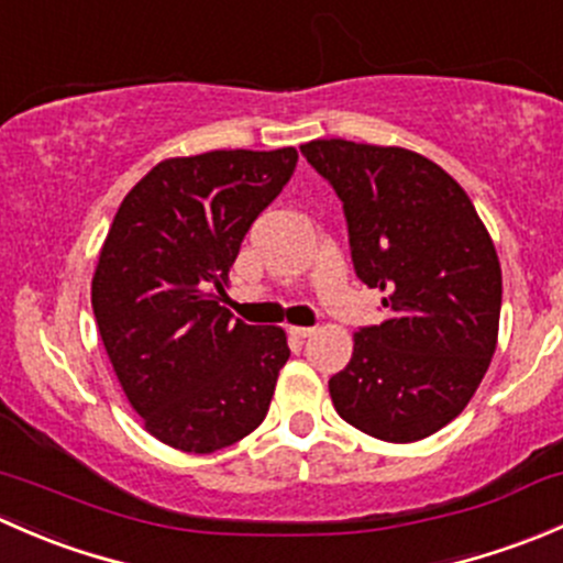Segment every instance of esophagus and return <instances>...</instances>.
<instances>
[{"instance_id": "obj_1", "label": "esophagus", "mask_w": 563, "mask_h": 563, "mask_svg": "<svg viewBox=\"0 0 563 563\" xmlns=\"http://www.w3.org/2000/svg\"><path fill=\"white\" fill-rule=\"evenodd\" d=\"M288 332L297 334V338H310L316 332V327H288Z\"/></svg>"}]
</instances>
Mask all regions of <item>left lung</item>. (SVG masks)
Listing matches in <instances>:
<instances>
[{
  "label": "left lung",
  "mask_w": 563,
  "mask_h": 563,
  "mask_svg": "<svg viewBox=\"0 0 563 563\" xmlns=\"http://www.w3.org/2000/svg\"><path fill=\"white\" fill-rule=\"evenodd\" d=\"M349 220L356 277L387 297L329 378L334 411L362 433L411 444L439 433L479 389L498 343L501 264L450 174L402 146L318 139L299 146Z\"/></svg>",
  "instance_id": "1"
}]
</instances>
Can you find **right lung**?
Masks as SVG:
<instances>
[{"mask_svg":"<svg viewBox=\"0 0 563 563\" xmlns=\"http://www.w3.org/2000/svg\"><path fill=\"white\" fill-rule=\"evenodd\" d=\"M297 150H214L161 161L119 203L92 277V310L146 433L190 455L264 422L291 351L280 327L220 305L253 220L297 168Z\"/></svg>","mask_w":563,"mask_h":563,"instance_id":"obj_1","label":"right lung"}]
</instances>
